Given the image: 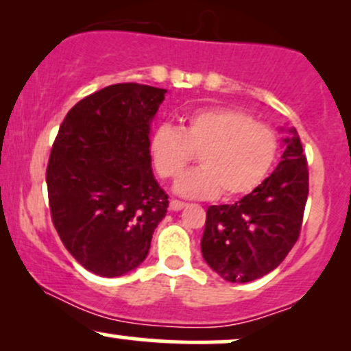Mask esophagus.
Listing matches in <instances>:
<instances>
[{
    "instance_id": "obj_1",
    "label": "esophagus",
    "mask_w": 351,
    "mask_h": 351,
    "mask_svg": "<svg viewBox=\"0 0 351 351\" xmlns=\"http://www.w3.org/2000/svg\"><path fill=\"white\" fill-rule=\"evenodd\" d=\"M184 206H186V203H183V201H178V199H171L170 201V209L171 211H181Z\"/></svg>"
}]
</instances>
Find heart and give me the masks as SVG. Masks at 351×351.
Instances as JSON below:
<instances>
[{"mask_svg":"<svg viewBox=\"0 0 351 351\" xmlns=\"http://www.w3.org/2000/svg\"><path fill=\"white\" fill-rule=\"evenodd\" d=\"M193 152H199L201 168L180 176L176 195L208 199L223 191L224 198L232 199L251 193L267 176L277 155V136L267 125L229 107L198 108L183 117L180 128L160 125L150 136L153 167L165 180L178 176Z\"/></svg>","mask_w":351,"mask_h":351,"instance_id":"heart-1","label":"heart"}]
</instances>
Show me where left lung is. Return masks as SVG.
Here are the masks:
<instances>
[{"label":"left lung","mask_w":351,"mask_h":351,"mask_svg":"<svg viewBox=\"0 0 351 351\" xmlns=\"http://www.w3.org/2000/svg\"><path fill=\"white\" fill-rule=\"evenodd\" d=\"M284 153L269 178L234 204L209 206L201 252L224 280L251 282L285 259L299 237L308 170L295 128H280Z\"/></svg>","instance_id":"8db88e82"}]
</instances>
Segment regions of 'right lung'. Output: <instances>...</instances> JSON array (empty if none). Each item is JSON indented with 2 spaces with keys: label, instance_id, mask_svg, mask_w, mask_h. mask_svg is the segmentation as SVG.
<instances>
[{
  "label": "right lung",
  "instance_id": "add662e5",
  "mask_svg": "<svg viewBox=\"0 0 351 351\" xmlns=\"http://www.w3.org/2000/svg\"><path fill=\"white\" fill-rule=\"evenodd\" d=\"M168 90L115 84L67 112L46 183L52 223L87 271L120 277L147 259L168 195L152 171L150 130Z\"/></svg>",
  "mask_w": 351,
  "mask_h": 351
}]
</instances>
